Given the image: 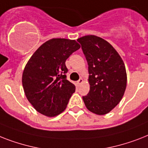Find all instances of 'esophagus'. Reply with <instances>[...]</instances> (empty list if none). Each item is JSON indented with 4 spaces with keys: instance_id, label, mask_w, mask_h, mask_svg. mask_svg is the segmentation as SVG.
<instances>
[{
    "instance_id": "1",
    "label": "esophagus",
    "mask_w": 148,
    "mask_h": 148,
    "mask_svg": "<svg viewBox=\"0 0 148 148\" xmlns=\"http://www.w3.org/2000/svg\"><path fill=\"white\" fill-rule=\"evenodd\" d=\"M83 82H84V80H83L82 78H80V79H79V80H77L78 86H80V85L81 84H82Z\"/></svg>"
}]
</instances>
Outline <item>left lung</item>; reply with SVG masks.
Returning <instances> with one entry per match:
<instances>
[{
    "label": "left lung",
    "instance_id": "8db88e82",
    "mask_svg": "<svg viewBox=\"0 0 148 148\" xmlns=\"http://www.w3.org/2000/svg\"><path fill=\"white\" fill-rule=\"evenodd\" d=\"M77 42L88 64L90 91L83 100L97 115L109 113L121 101L127 84L125 66L116 50L97 36L80 37Z\"/></svg>",
    "mask_w": 148,
    "mask_h": 148
}]
</instances>
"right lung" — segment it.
<instances>
[{
    "label": "right lung",
    "mask_w": 148,
    "mask_h": 148,
    "mask_svg": "<svg viewBox=\"0 0 148 148\" xmlns=\"http://www.w3.org/2000/svg\"><path fill=\"white\" fill-rule=\"evenodd\" d=\"M80 48L75 40L51 39L28 61L23 73V86L27 99L39 113L54 117L66 109L75 86L66 79L65 62Z\"/></svg>",
    "instance_id": "obj_1"
}]
</instances>
